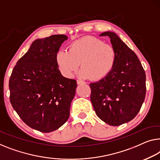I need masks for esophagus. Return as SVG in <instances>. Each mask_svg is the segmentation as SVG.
I'll return each mask as SVG.
<instances>
[{"mask_svg":"<svg viewBox=\"0 0 160 160\" xmlns=\"http://www.w3.org/2000/svg\"><path fill=\"white\" fill-rule=\"evenodd\" d=\"M77 83H78V85L85 84V82H84V81H82V80H77Z\"/></svg>","mask_w":160,"mask_h":160,"instance_id":"34e87169","label":"esophagus"}]
</instances>
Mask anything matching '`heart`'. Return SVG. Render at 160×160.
<instances>
[{"label": "heart", "instance_id": "1", "mask_svg": "<svg viewBox=\"0 0 160 160\" xmlns=\"http://www.w3.org/2000/svg\"><path fill=\"white\" fill-rule=\"evenodd\" d=\"M116 52L111 44H105L99 38L86 36L72 42L69 52L59 50L55 61L60 72L70 78L79 68V75L82 78L98 80L106 77L114 68Z\"/></svg>", "mask_w": 160, "mask_h": 160}]
</instances>
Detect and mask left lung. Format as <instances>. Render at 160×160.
Returning a JSON list of instances; mask_svg holds the SVG:
<instances>
[{"mask_svg": "<svg viewBox=\"0 0 160 160\" xmlns=\"http://www.w3.org/2000/svg\"><path fill=\"white\" fill-rule=\"evenodd\" d=\"M100 36L110 37L117 57L111 72L90 84V101L100 119L116 126L139 113L146 95V75L137 54L116 33L108 31Z\"/></svg>", "mask_w": 160, "mask_h": 160, "instance_id": "left-lung-1", "label": "left lung"}]
</instances>
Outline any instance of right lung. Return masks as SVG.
Wrapping results in <instances>:
<instances>
[{
	"label": "right lung",
	"instance_id": "right-lung-1",
	"mask_svg": "<svg viewBox=\"0 0 160 160\" xmlns=\"http://www.w3.org/2000/svg\"><path fill=\"white\" fill-rule=\"evenodd\" d=\"M67 39V36L57 34L34 40L9 80L13 109L26 124L41 132L58 129L70 116L77 82L63 77L55 61Z\"/></svg>",
	"mask_w": 160,
	"mask_h": 160
}]
</instances>
